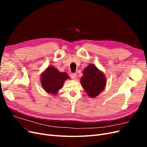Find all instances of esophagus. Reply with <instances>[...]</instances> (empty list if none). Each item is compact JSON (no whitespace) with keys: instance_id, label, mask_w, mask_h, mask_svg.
I'll return each instance as SVG.
<instances>
[{"instance_id":"34e87169","label":"esophagus","mask_w":147,"mask_h":147,"mask_svg":"<svg viewBox=\"0 0 147 147\" xmlns=\"http://www.w3.org/2000/svg\"><path fill=\"white\" fill-rule=\"evenodd\" d=\"M70 77L72 78L73 80H75L77 78V75L76 74H70Z\"/></svg>"}]
</instances>
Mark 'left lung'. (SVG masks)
<instances>
[{"label":"left lung","instance_id":"8db88e82","mask_svg":"<svg viewBox=\"0 0 147 147\" xmlns=\"http://www.w3.org/2000/svg\"><path fill=\"white\" fill-rule=\"evenodd\" d=\"M80 83L88 96L94 98L104 90L107 79L94 64H90L83 71Z\"/></svg>","mask_w":147,"mask_h":147}]
</instances>
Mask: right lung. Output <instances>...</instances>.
<instances>
[{"label": "right lung", "instance_id": "right-lung-1", "mask_svg": "<svg viewBox=\"0 0 147 147\" xmlns=\"http://www.w3.org/2000/svg\"><path fill=\"white\" fill-rule=\"evenodd\" d=\"M68 78L70 77L65 72H61L54 67L50 66L41 74V85L48 94L56 96Z\"/></svg>", "mask_w": 147, "mask_h": 147}]
</instances>
